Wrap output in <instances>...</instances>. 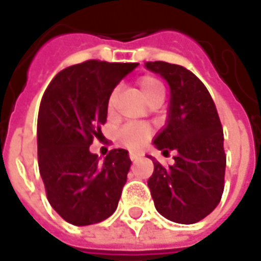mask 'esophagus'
<instances>
[{"mask_svg": "<svg viewBox=\"0 0 261 261\" xmlns=\"http://www.w3.org/2000/svg\"><path fill=\"white\" fill-rule=\"evenodd\" d=\"M129 158H130L132 161H138V160L141 158V155H139V154H136V152H130V154H129Z\"/></svg>", "mask_w": 261, "mask_h": 261, "instance_id": "34e87169", "label": "esophagus"}]
</instances>
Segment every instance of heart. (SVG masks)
I'll return each instance as SVG.
<instances>
[{
  "label": "heart",
  "mask_w": 261,
  "mask_h": 261,
  "mask_svg": "<svg viewBox=\"0 0 261 261\" xmlns=\"http://www.w3.org/2000/svg\"><path fill=\"white\" fill-rule=\"evenodd\" d=\"M138 87L142 97L145 98L148 103L155 101L160 98H164V86L163 83L152 75H144L138 80ZM116 98H117V91L113 90L109 100H107V107L109 112H112L116 106ZM151 135V127L145 123H127L123 127H120V130L117 132L119 141L127 148H138L141 146L148 136Z\"/></svg>",
  "instance_id": "b5f03b06"
}]
</instances>
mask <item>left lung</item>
<instances>
[{
    "label": "left lung",
    "mask_w": 261,
    "mask_h": 261,
    "mask_svg": "<svg viewBox=\"0 0 261 261\" xmlns=\"http://www.w3.org/2000/svg\"><path fill=\"white\" fill-rule=\"evenodd\" d=\"M145 66L166 78L171 93L168 120L154 145L164 154L175 151L173 166L154 161L148 187L164 218L195 224L215 209L224 193L222 125L207 88L192 71L163 61Z\"/></svg>",
    "instance_id": "8db88e82"
}]
</instances>
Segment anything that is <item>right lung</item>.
Here are the masks:
<instances>
[{
  "label": "right lung",
  "instance_id": "right-lung-1",
  "mask_svg": "<svg viewBox=\"0 0 261 261\" xmlns=\"http://www.w3.org/2000/svg\"><path fill=\"white\" fill-rule=\"evenodd\" d=\"M136 66L90 59L56 74L42 97L39 171L49 203L72 225L101 222L117 207L132 164L129 154L112 149L100 163L90 145L101 136L109 95Z\"/></svg>",
  "mask_w": 261,
  "mask_h": 261
}]
</instances>
